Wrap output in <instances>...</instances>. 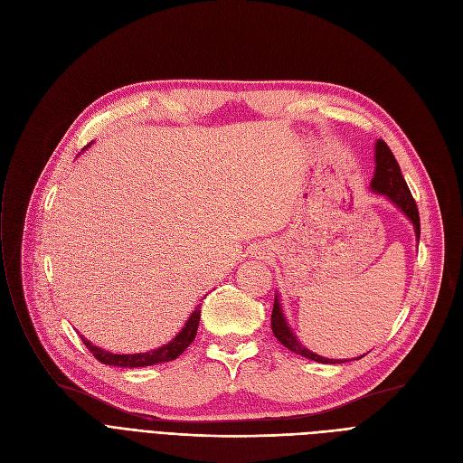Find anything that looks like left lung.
Here are the masks:
<instances>
[{"label":"left lung","instance_id":"8db88e82","mask_svg":"<svg viewBox=\"0 0 463 463\" xmlns=\"http://www.w3.org/2000/svg\"><path fill=\"white\" fill-rule=\"evenodd\" d=\"M375 176L372 180V189L386 194L388 199H391L398 208H402V212L411 219L412 227H415L417 238H420V215H419V208L415 199H412V194L405 184V178L402 175V168L392 154V150L388 148L384 140H377L375 146ZM272 332L278 337V342H281L288 351H293L300 356H306L309 360L315 362H323V364H342L347 360H330L325 356L315 354L311 351H307L306 347L300 345V342L297 339V335L290 332V328L287 326V321L283 317V311L279 307V300L276 295L274 300V309H272ZM362 358V356H360Z\"/></svg>","mask_w":463,"mask_h":463}]
</instances>
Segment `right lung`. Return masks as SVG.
<instances>
[{"label": "right lung", "mask_w": 463, "mask_h": 463, "mask_svg": "<svg viewBox=\"0 0 463 463\" xmlns=\"http://www.w3.org/2000/svg\"><path fill=\"white\" fill-rule=\"evenodd\" d=\"M199 321H201V306L194 307L193 315L189 317V321L185 323V326L182 328V332L168 342L166 345L150 351V353H138V354H114L109 351H103L99 347L91 345L88 339L82 337L84 345L88 347V351L99 360L101 364H107V366H118V368H144V366H154V364H161V362H168L178 358L197 335V328H199Z\"/></svg>", "instance_id": "1"}]
</instances>
